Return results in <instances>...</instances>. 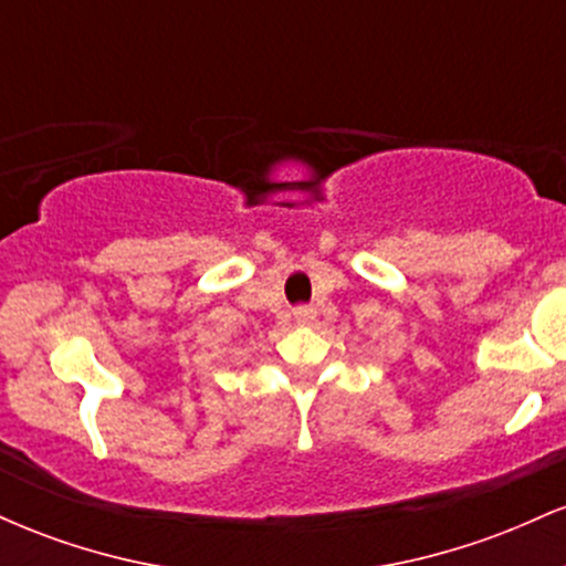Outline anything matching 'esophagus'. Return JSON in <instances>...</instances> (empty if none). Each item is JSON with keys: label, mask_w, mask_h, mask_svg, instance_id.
Wrapping results in <instances>:
<instances>
[{"label": "esophagus", "mask_w": 566, "mask_h": 566, "mask_svg": "<svg viewBox=\"0 0 566 566\" xmlns=\"http://www.w3.org/2000/svg\"><path fill=\"white\" fill-rule=\"evenodd\" d=\"M316 316L314 305H301V308H295V319L297 322H311Z\"/></svg>", "instance_id": "1"}]
</instances>
